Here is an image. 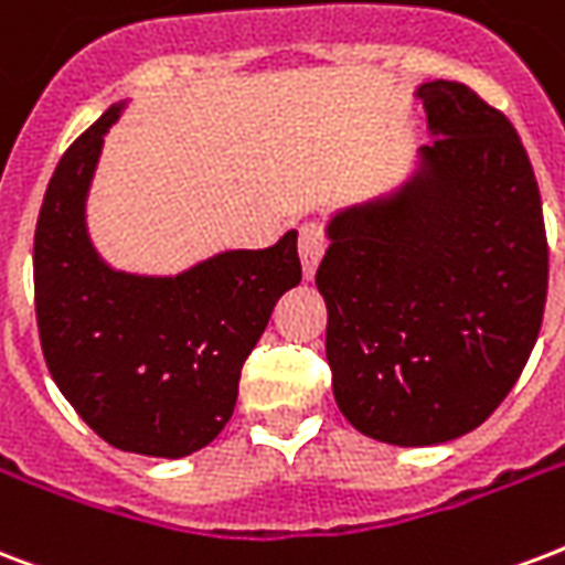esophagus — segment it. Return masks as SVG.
<instances>
[{
    "instance_id": "obj_1",
    "label": "esophagus",
    "mask_w": 565,
    "mask_h": 565,
    "mask_svg": "<svg viewBox=\"0 0 565 565\" xmlns=\"http://www.w3.org/2000/svg\"><path fill=\"white\" fill-rule=\"evenodd\" d=\"M322 254H326V234L320 225H301L299 231V257H301V273L311 281L317 266H320Z\"/></svg>"
}]
</instances>
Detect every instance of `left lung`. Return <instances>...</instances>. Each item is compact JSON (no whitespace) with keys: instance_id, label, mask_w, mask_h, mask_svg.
<instances>
[{"instance_id":"left-lung-1","label":"left lung","mask_w":565,"mask_h":565,"mask_svg":"<svg viewBox=\"0 0 565 565\" xmlns=\"http://www.w3.org/2000/svg\"><path fill=\"white\" fill-rule=\"evenodd\" d=\"M433 145L408 183L340 210L317 290L343 417L397 447L445 445L501 406L540 338L548 243L540 186L503 111L424 82Z\"/></svg>"}]
</instances>
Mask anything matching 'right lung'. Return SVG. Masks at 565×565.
<instances>
[{"label":"right lung","mask_w":565,"mask_h":565,"mask_svg":"<svg viewBox=\"0 0 565 565\" xmlns=\"http://www.w3.org/2000/svg\"><path fill=\"white\" fill-rule=\"evenodd\" d=\"M120 109L103 111L55 166L34 227V313L46 367L76 415L118 450L180 459L234 415L248 352L301 281L296 231L171 278L103 264L85 198Z\"/></svg>","instance_id":"right-lung-1"}]
</instances>
